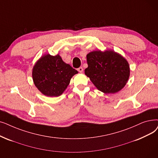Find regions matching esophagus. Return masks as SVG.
Masks as SVG:
<instances>
[{"label":"esophagus","mask_w":158,"mask_h":158,"mask_svg":"<svg viewBox=\"0 0 158 158\" xmlns=\"http://www.w3.org/2000/svg\"><path fill=\"white\" fill-rule=\"evenodd\" d=\"M77 70H78L79 72H82L83 71V68L82 67H79V68H77Z\"/></svg>","instance_id":"34e87169"}]
</instances>
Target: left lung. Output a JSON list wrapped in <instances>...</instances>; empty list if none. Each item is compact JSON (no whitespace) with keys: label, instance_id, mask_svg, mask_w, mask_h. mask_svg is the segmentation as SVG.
Segmentation results:
<instances>
[{"label":"left lung","instance_id":"1","mask_svg":"<svg viewBox=\"0 0 158 158\" xmlns=\"http://www.w3.org/2000/svg\"><path fill=\"white\" fill-rule=\"evenodd\" d=\"M85 74L99 90L114 94L125 86L130 76L127 60L112 50L94 51L86 56Z\"/></svg>","mask_w":158,"mask_h":158}]
</instances>
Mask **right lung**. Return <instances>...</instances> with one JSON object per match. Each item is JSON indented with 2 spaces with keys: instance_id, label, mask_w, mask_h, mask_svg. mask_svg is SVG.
<instances>
[{
  "instance_id": "right-lung-1",
  "label": "right lung",
  "mask_w": 158,
  "mask_h": 158,
  "mask_svg": "<svg viewBox=\"0 0 158 158\" xmlns=\"http://www.w3.org/2000/svg\"><path fill=\"white\" fill-rule=\"evenodd\" d=\"M77 73L70 64H66L59 55L47 54L34 66L32 77L41 93L49 97H57L66 90L73 75Z\"/></svg>"
}]
</instances>
